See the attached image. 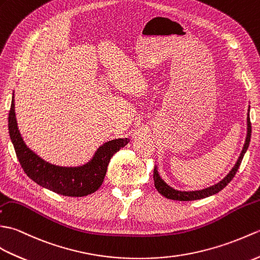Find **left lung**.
Instances as JSON below:
<instances>
[{
  "mask_svg": "<svg viewBox=\"0 0 260 260\" xmlns=\"http://www.w3.org/2000/svg\"><path fill=\"white\" fill-rule=\"evenodd\" d=\"M247 138H246V142H245V146L243 151H241L239 158L237 160V162H236L235 167L232 169V171L229 172L228 176L223 179L222 181H220L219 183L215 184V186L209 187L207 189L204 190H198V191H178V190H175L174 188L169 187L168 184H167L162 179L160 178L158 171L153 170V180H154V186L155 189L158 190V192L161 193L166 197L167 199H172V200H179V201H189V200H197V199H203L206 197H209L211 194H215L217 192L220 191L224 187L227 186V184L233 180V178L235 177L236 172L238 171L239 169V166L241 164V161H243L244 155L247 151L248 146H249V142H250V137H251V123H250V118H249V110H248V118H247Z\"/></svg>",
  "mask_w": 260,
  "mask_h": 260,
  "instance_id": "left-lung-1",
  "label": "left lung"
}]
</instances>
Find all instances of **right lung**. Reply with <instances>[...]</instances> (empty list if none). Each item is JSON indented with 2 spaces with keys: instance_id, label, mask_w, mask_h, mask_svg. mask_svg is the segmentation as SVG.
I'll use <instances>...</instances> for the list:
<instances>
[{
  "instance_id": "add662e5",
  "label": "right lung",
  "mask_w": 260,
  "mask_h": 260,
  "mask_svg": "<svg viewBox=\"0 0 260 260\" xmlns=\"http://www.w3.org/2000/svg\"><path fill=\"white\" fill-rule=\"evenodd\" d=\"M9 134L16 157L26 176L51 191L68 197H83L95 192L101 187L112 155L124 147L130 139H115L98 149L91 162L79 168H63L45 162L33 153L23 142L17 130L14 99L9 112Z\"/></svg>"
}]
</instances>
